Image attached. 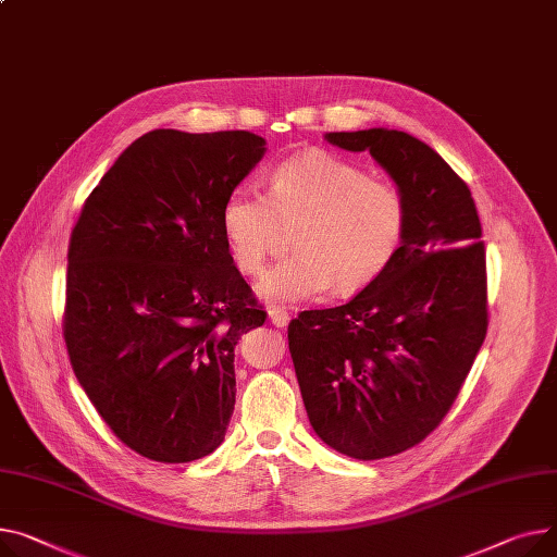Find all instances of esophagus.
Returning a JSON list of instances; mask_svg holds the SVG:
<instances>
[{
    "instance_id": "34e87169",
    "label": "esophagus",
    "mask_w": 557,
    "mask_h": 557,
    "mask_svg": "<svg viewBox=\"0 0 557 557\" xmlns=\"http://www.w3.org/2000/svg\"><path fill=\"white\" fill-rule=\"evenodd\" d=\"M269 320H271L275 326L284 329V326L288 324L290 315H288L284 309H280V307H273V309H269Z\"/></svg>"
}]
</instances>
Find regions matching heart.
Here are the masks:
<instances>
[{
	"label": "heart",
	"mask_w": 557,
	"mask_h": 557,
	"mask_svg": "<svg viewBox=\"0 0 557 557\" xmlns=\"http://www.w3.org/2000/svg\"><path fill=\"white\" fill-rule=\"evenodd\" d=\"M221 235L244 275H255L282 233L293 228V255L257 282L269 305H298L356 293L376 282L400 250L407 203L396 185L326 150L284 159L269 178V197L250 185L233 188L219 212Z\"/></svg>",
	"instance_id": "1"
}]
</instances>
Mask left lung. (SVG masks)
<instances>
[{"mask_svg": "<svg viewBox=\"0 0 557 557\" xmlns=\"http://www.w3.org/2000/svg\"><path fill=\"white\" fill-rule=\"evenodd\" d=\"M324 140L372 154L407 203L387 271L347 305L288 324L315 434L372 461L417 446L455 403L488 329L486 250L468 185L430 145L387 127Z\"/></svg>", "mask_w": 557, "mask_h": 557, "instance_id": "8db88e82", "label": "left lung"}]
</instances>
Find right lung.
Wrapping results in <instances>:
<instances>
[{
	"label": "right lung",
	"mask_w": 557,
	"mask_h": 557,
	"mask_svg": "<svg viewBox=\"0 0 557 557\" xmlns=\"http://www.w3.org/2000/svg\"><path fill=\"white\" fill-rule=\"evenodd\" d=\"M264 154L250 132H147L71 233L73 374L125 446L152 461L188 463L224 443L235 347L267 313L233 264L219 212Z\"/></svg>",
	"instance_id": "add662e5"
}]
</instances>
